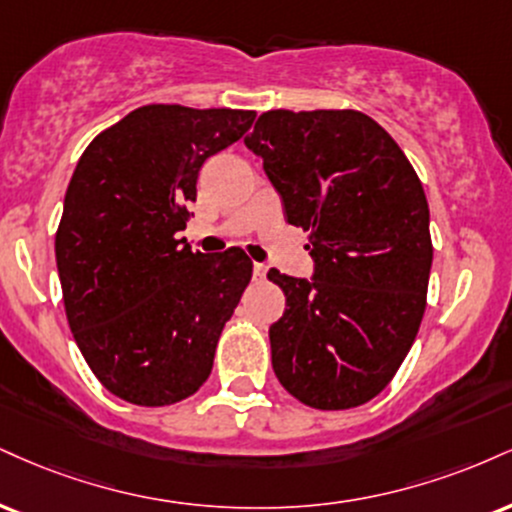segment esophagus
Instances as JSON below:
<instances>
[{
	"mask_svg": "<svg viewBox=\"0 0 512 512\" xmlns=\"http://www.w3.org/2000/svg\"><path fill=\"white\" fill-rule=\"evenodd\" d=\"M252 276H255L257 281L267 279V267H264L262 262H255V267H252Z\"/></svg>",
	"mask_w": 512,
	"mask_h": 512,
	"instance_id": "1",
	"label": "esophagus"
}]
</instances>
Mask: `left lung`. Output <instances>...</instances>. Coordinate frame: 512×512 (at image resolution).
Returning <instances> with one entry per match:
<instances>
[{
    "mask_svg": "<svg viewBox=\"0 0 512 512\" xmlns=\"http://www.w3.org/2000/svg\"><path fill=\"white\" fill-rule=\"evenodd\" d=\"M307 231L310 279L269 269L286 312L269 326L281 386L317 410H346L386 389L427 307L429 205L408 157L353 109L264 112L245 138Z\"/></svg>",
    "mask_w": 512,
    "mask_h": 512,
    "instance_id": "left-lung-1",
    "label": "left lung"
}]
</instances>
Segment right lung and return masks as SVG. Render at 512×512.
Listing matches in <instances>:
<instances>
[{"mask_svg": "<svg viewBox=\"0 0 512 512\" xmlns=\"http://www.w3.org/2000/svg\"><path fill=\"white\" fill-rule=\"evenodd\" d=\"M252 121L245 109L147 104L78 159L54 243L66 319L95 377L128 403H178L212 372L252 262L238 248L193 252L176 233L202 164Z\"/></svg>", "mask_w": 512, "mask_h": 512, "instance_id": "right-lung-1", "label": "right lung"}]
</instances>
